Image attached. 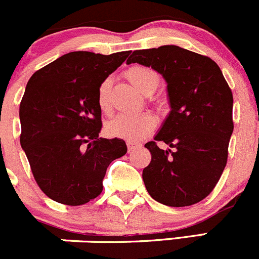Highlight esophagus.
I'll return each instance as SVG.
<instances>
[{
    "instance_id": "obj_1",
    "label": "esophagus",
    "mask_w": 259,
    "mask_h": 259,
    "mask_svg": "<svg viewBox=\"0 0 259 259\" xmlns=\"http://www.w3.org/2000/svg\"><path fill=\"white\" fill-rule=\"evenodd\" d=\"M137 143H133V142H127V148H128V152H131V151L135 150L136 147H137Z\"/></svg>"
}]
</instances>
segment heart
Returning <instances> with one entry per match:
<instances>
[{
  "mask_svg": "<svg viewBox=\"0 0 259 259\" xmlns=\"http://www.w3.org/2000/svg\"><path fill=\"white\" fill-rule=\"evenodd\" d=\"M128 81L145 96L153 93L160 83V76L151 68L142 65H135L126 71ZM112 88L111 79H104L98 87L97 92V104L104 114L111 113V101L109 92ZM156 118L151 113L121 114L112 119L107 124V132L109 136L122 138L128 142H138L147 137L156 127Z\"/></svg>",
  "mask_w": 259,
  "mask_h": 259,
  "instance_id": "heart-1",
  "label": "heart"
}]
</instances>
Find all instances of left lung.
<instances>
[{
    "label": "left lung",
    "instance_id": "obj_1",
    "mask_svg": "<svg viewBox=\"0 0 259 259\" xmlns=\"http://www.w3.org/2000/svg\"><path fill=\"white\" fill-rule=\"evenodd\" d=\"M151 66L167 83L171 111L155 140L145 145L151 162L142 179L151 198L167 206L205 199L227 165L233 133V94L222 70L208 56L176 45L136 50L127 64Z\"/></svg>",
    "mask_w": 259,
    "mask_h": 259
}]
</instances>
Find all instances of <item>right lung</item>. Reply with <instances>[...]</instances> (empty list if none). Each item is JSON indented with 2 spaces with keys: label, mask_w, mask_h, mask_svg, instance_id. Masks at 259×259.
Segmentation results:
<instances>
[{
  "label": "right lung",
  "mask_w": 259,
  "mask_h": 259,
  "mask_svg": "<svg viewBox=\"0 0 259 259\" xmlns=\"http://www.w3.org/2000/svg\"><path fill=\"white\" fill-rule=\"evenodd\" d=\"M131 51H71L35 71L20 104V143L46 196L83 205L103 190L107 167L126 155L121 138L99 137L98 87Z\"/></svg>",
  "instance_id": "add662e5"
}]
</instances>
